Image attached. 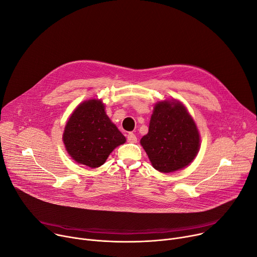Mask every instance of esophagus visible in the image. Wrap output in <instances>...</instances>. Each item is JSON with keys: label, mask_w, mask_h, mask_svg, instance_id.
<instances>
[{"label": "esophagus", "mask_w": 257, "mask_h": 257, "mask_svg": "<svg viewBox=\"0 0 257 257\" xmlns=\"http://www.w3.org/2000/svg\"><path fill=\"white\" fill-rule=\"evenodd\" d=\"M126 140H127V142H130V143H136V142H137V137H136L135 134L128 133L127 136H126Z\"/></svg>", "instance_id": "obj_1"}]
</instances>
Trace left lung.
<instances>
[{"label": "left lung", "instance_id": "1", "mask_svg": "<svg viewBox=\"0 0 257 257\" xmlns=\"http://www.w3.org/2000/svg\"><path fill=\"white\" fill-rule=\"evenodd\" d=\"M140 143L155 170L171 173L194 160L200 149V134L182 103L166 100L154 106L148 134Z\"/></svg>", "mask_w": 257, "mask_h": 257}]
</instances>
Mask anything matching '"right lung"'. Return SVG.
Here are the masks:
<instances>
[{
  "label": "right lung",
  "mask_w": 257,
  "mask_h": 257,
  "mask_svg": "<svg viewBox=\"0 0 257 257\" xmlns=\"http://www.w3.org/2000/svg\"><path fill=\"white\" fill-rule=\"evenodd\" d=\"M63 141L75 162L94 169L126 140L107 116L102 101L93 98L74 110L65 126Z\"/></svg>",
  "instance_id": "obj_1"
}]
</instances>
